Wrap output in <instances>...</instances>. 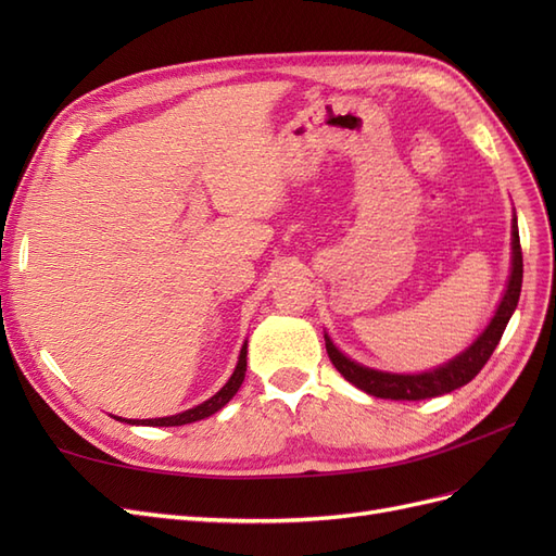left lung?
<instances>
[{"instance_id":"1","label":"left lung","mask_w":556,"mask_h":556,"mask_svg":"<svg viewBox=\"0 0 556 556\" xmlns=\"http://www.w3.org/2000/svg\"><path fill=\"white\" fill-rule=\"evenodd\" d=\"M521 274H525V264H521V245H519V231H517V217H515V223H513V271H510L506 294H503V301L498 304L490 327H486L480 339L466 352H462L457 359H452L450 364H445L441 368H433V371L417 374V376L382 374V371H374V368H366V366L350 362L343 352L336 350V345L325 336L327 355L348 382L359 387V390H364L371 396L394 399V401H419V399H431V396L454 392L457 387H464L466 382L473 380L482 371L486 359L492 357V352L496 350L503 331H506L508 319L517 308L519 292H521Z\"/></svg>"}]
</instances>
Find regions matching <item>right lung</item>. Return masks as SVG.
Returning <instances> with one entry per match:
<instances>
[{
	"label": "right lung",
	"mask_w": 556,
	"mask_h": 556,
	"mask_svg": "<svg viewBox=\"0 0 556 556\" xmlns=\"http://www.w3.org/2000/svg\"><path fill=\"white\" fill-rule=\"evenodd\" d=\"M248 357V343L241 348V355H239V364H237V371H233V376L229 378V382L223 387L220 392H217L215 396H211L208 401L199 403L197 408H190L185 413H178V415H172V417H155V419H129V425H148V427H180V425H190V422H197V419H204L213 413L220 410L223 406H227L229 399L239 392V387L245 378V362ZM121 419V417H117ZM123 422H127V419H123Z\"/></svg>",
	"instance_id": "1"
}]
</instances>
